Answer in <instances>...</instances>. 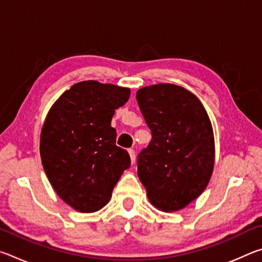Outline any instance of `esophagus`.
<instances>
[{"instance_id":"esophagus-1","label":"esophagus","mask_w":262,"mask_h":262,"mask_svg":"<svg viewBox=\"0 0 262 262\" xmlns=\"http://www.w3.org/2000/svg\"><path fill=\"white\" fill-rule=\"evenodd\" d=\"M128 152H129L132 164H134L135 163V151H134V149H129V150H128Z\"/></svg>"}]
</instances>
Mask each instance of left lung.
Returning a JSON list of instances; mask_svg holds the SVG:
<instances>
[{
  "mask_svg": "<svg viewBox=\"0 0 262 262\" xmlns=\"http://www.w3.org/2000/svg\"><path fill=\"white\" fill-rule=\"evenodd\" d=\"M152 139L137 159V176L151 205L176 211L200 196L211 178L215 141L201 101L174 84H155L136 92Z\"/></svg>",
  "mask_w": 262,
  "mask_h": 262,
  "instance_id": "1",
  "label": "left lung"
}]
</instances>
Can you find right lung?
I'll use <instances>...</instances> for the list:
<instances>
[{
  "label": "right lung",
  "mask_w": 262,
  "mask_h": 262,
  "mask_svg": "<svg viewBox=\"0 0 262 262\" xmlns=\"http://www.w3.org/2000/svg\"><path fill=\"white\" fill-rule=\"evenodd\" d=\"M129 96L128 88L83 81L64 91L47 114L40 135L43 170L56 194L75 210L105 207L130 166L111 127L115 110Z\"/></svg>",
  "instance_id": "right-lung-1"
}]
</instances>
